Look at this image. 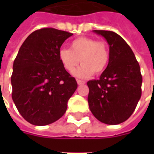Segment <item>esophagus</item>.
<instances>
[{
  "mask_svg": "<svg viewBox=\"0 0 154 154\" xmlns=\"http://www.w3.org/2000/svg\"><path fill=\"white\" fill-rule=\"evenodd\" d=\"M77 82L78 85H82V84H85V82L84 81H81V80H77Z\"/></svg>",
  "mask_w": 154,
  "mask_h": 154,
  "instance_id": "obj_1",
  "label": "esophagus"
}]
</instances>
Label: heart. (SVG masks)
<instances>
[{
    "label": "heart",
    "instance_id": "heart-1",
    "mask_svg": "<svg viewBox=\"0 0 154 154\" xmlns=\"http://www.w3.org/2000/svg\"><path fill=\"white\" fill-rule=\"evenodd\" d=\"M58 57L68 72H72L80 61L82 65L74 72V76L87 78L93 73L99 75L106 70L110 61V49L105 41L79 37L71 42L69 49H60Z\"/></svg>",
    "mask_w": 154,
    "mask_h": 154
}]
</instances>
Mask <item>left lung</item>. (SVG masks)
Listing matches in <instances>:
<instances>
[{
    "instance_id": "obj_1",
    "label": "left lung",
    "mask_w": 154,
    "mask_h": 154,
    "mask_svg": "<svg viewBox=\"0 0 154 154\" xmlns=\"http://www.w3.org/2000/svg\"><path fill=\"white\" fill-rule=\"evenodd\" d=\"M93 32L106 39L110 61L99 80L87 82L89 108L100 122L119 125L130 117L141 97L140 67L132 49L119 35L108 30Z\"/></svg>"
}]
</instances>
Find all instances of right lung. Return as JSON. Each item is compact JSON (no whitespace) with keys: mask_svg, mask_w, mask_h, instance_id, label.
I'll use <instances>...</instances> for the list:
<instances>
[{"mask_svg":"<svg viewBox=\"0 0 154 154\" xmlns=\"http://www.w3.org/2000/svg\"><path fill=\"white\" fill-rule=\"evenodd\" d=\"M72 35L54 28L35 30L14 61L12 99L23 118L34 125H47L60 119L77 90V81L58 57L62 44Z\"/></svg>","mask_w":154,"mask_h":154,"instance_id":"1","label":"right lung"}]
</instances>
